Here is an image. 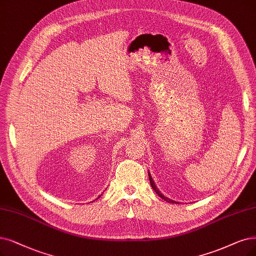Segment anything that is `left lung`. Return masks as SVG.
I'll list each match as a JSON object with an SVG mask.
<instances>
[{"instance_id":"left-lung-1","label":"left lung","mask_w":256,"mask_h":256,"mask_svg":"<svg viewBox=\"0 0 256 256\" xmlns=\"http://www.w3.org/2000/svg\"><path fill=\"white\" fill-rule=\"evenodd\" d=\"M149 180H150V184H151V187L153 188V190L156 191V193H158V196L160 198H162V200H165L166 202H173V200H169V198H167L166 196H164L162 194L158 191V189L156 188V184H154V182H153V180H152V178H151V176H150V173H149Z\"/></svg>"}]
</instances>
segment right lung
I'll return each mask as SVG.
<instances>
[{"label": "right lung", "instance_id": "add662e5", "mask_svg": "<svg viewBox=\"0 0 256 256\" xmlns=\"http://www.w3.org/2000/svg\"><path fill=\"white\" fill-rule=\"evenodd\" d=\"M98 198H100V196H98Z\"/></svg>", "mask_w": 256, "mask_h": 256}]
</instances>
